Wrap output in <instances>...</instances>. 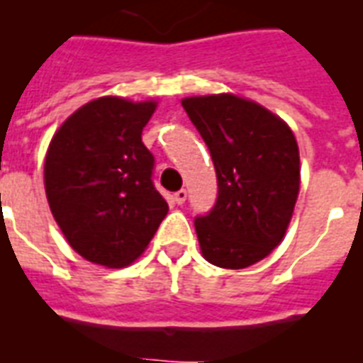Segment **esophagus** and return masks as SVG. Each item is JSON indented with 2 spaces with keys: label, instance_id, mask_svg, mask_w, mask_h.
<instances>
[{
  "label": "esophagus",
  "instance_id": "esophagus-1",
  "mask_svg": "<svg viewBox=\"0 0 363 363\" xmlns=\"http://www.w3.org/2000/svg\"><path fill=\"white\" fill-rule=\"evenodd\" d=\"M185 199H187V191H185V189H179V191H176V193H174V202H176V204H179V206L184 204Z\"/></svg>",
  "mask_w": 363,
  "mask_h": 363
}]
</instances>
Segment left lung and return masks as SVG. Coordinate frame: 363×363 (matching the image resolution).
Returning a JSON list of instances; mask_svg holds the SVG:
<instances>
[{"label": "left lung", "mask_w": 363, "mask_h": 363, "mask_svg": "<svg viewBox=\"0 0 363 363\" xmlns=\"http://www.w3.org/2000/svg\"><path fill=\"white\" fill-rule=\"evenodd\" d=\"M218 176V201L195 218L204 259L246 269L282 242L299 195V147L286 123L235 94L182 100Z\"/></svg>", "instance_id": "obj_1"}]
</instances>
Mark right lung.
<instances>
[{
	"mask_svg": "<svg viewBox=\"0 0 363 363\" xmlns=\"http://www.w3.org/2000/svg\"><path fill=\"white\" fill-rule=\"evenodd\" d=\"M157 102L104 96L56 130L45 157V193L69 246L119 269L142 255L168 213L142 130Z\"/></svg>",
	"mask_w": 363,
	"mask_h": 363,
	"instance_id": "add662e5",
	"label": "right lung"
}]
</instances>
